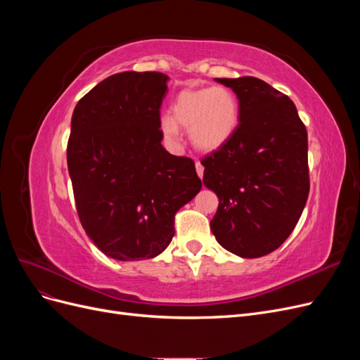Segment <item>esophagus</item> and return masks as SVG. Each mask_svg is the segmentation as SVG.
Returning a JSON list of instances; mask_svg holds the SVG:
<instances>
[{"instance_id": "34e87169", "label": "esophagus", "mask_w": 360, "mask_h": 360, "mask_svg": "<svg viewBox=\"0 0 360 360\" xmlns=\"http://www.w3.org/2000/svg\"><path fill=\"white\" fill-rule=\"evenodd\" d=\"M195 168H197V172H198V176L202 179V176H204V167L201 165L200 162H197L195 163Z\"/></svg>"}]
</instances>
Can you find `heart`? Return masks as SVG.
Returning a JSON list of instances; mask_svg holds the SVG:
<instances>
[{"mask_svg":"<svg viewBox=\"0 0 360 360\" xmlns=\"http://www.w3.org/2000/svg\"><path fill=\"white\" fill-rule=\"evenodd\" d=\"M171 112L172 117L160 120L162 136L171 148L180 146L179 126L189 127L195 147L213 151L233 136L238 124L237 97L225 86L183 90L174 99Z\"/></svg>","mask_w":360,"mask_h":360,"instance_id":"1","label":"heart"}]
</instances>
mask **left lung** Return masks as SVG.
<instances>
[{"mask_svg":"<svg viewBox=\"0 0 360 360\" xmlns=\"http://www.w3.org/2000/svg\"><path fill=\"white\" fill-rule=\"evenodd\" d=\"M216 81L236 93L240 123L201 160L204 186L219 198L210 228L226 250L258 258L287 240L307 204L308 132L296 105L267 82L254 76Z\"/></svg>","mask_w":360,"mask_h":360,"instance_id":"1","label":"left lung"}]
</instances>
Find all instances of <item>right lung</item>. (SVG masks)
<instances>
[{
  "instance_id": "add662e5",
  "label": "right lung",
  "mask_w": 360,
  "mask_h": 360,
  "mask_svg": "<svg viewBox=\"0 0 360 360\" xmlns=\"http://www.w3.org/2000/svg\"><path fill=\"white\" fill-rule=\"evenodd\" d=\"M168 79L159 72L115 73L72 115L68 167L76 212L93 243L120 261L163 252L176 213L202 186L195 162L160 144Z\"/></svg>"
}]
</instances>
